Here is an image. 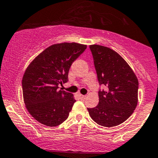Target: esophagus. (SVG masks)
I'll return each instance as SVG.
<instances>
[{
  "mask_svg": "<svg viewBox=\"0 0 158 158\" xmlns=\"http://www.w3.org/2000/svg\"><path fill=\"white\" fill-rule=\"evenodd\" d=\"M79 97H80V98H81V99H82V100H84V99H85V98H86V95H82V94H79Z\"/></svg>",
  "mask_w": 158,
  "mask_h": 158,
  "instance_id": "esophagus-1",
  "label": "esophagus"
}]
</instances>
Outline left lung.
<instances>
[{
  "mask_svg": "<svg viewBox=\"0 0 158 158\" xmlns=\"http://www.w3.org/2000/svg\"><path fill=\"white\" fill-rule=\"evenodd\" d=\"M101 86L99 104L87 108L100 126L113 127L127 120L138 103L139 82L130 66L116 51L104 46H89Z\"/></svg>",
  "mask_w": 158,
  "mask_h": 158,
  "instance_id": "obj_1",
  "label": "left lung"
}]
</instances>
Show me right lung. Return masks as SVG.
<instances>
[{"instance_id":"add662e5","label":"right lung","mask_w":158,"mask_h":158,"mask_svg":"<svg viewBox=\"0 0 158 158\" xmlns=\"http://www.w3.org/2000/svg\"><path fill=\"white\" fill-rule=\"evenodd\" d=\"M86 49L77 43L54 44L29 64L23 77V94L29 114L43 125L54 127L68 118L76 102L73 94L59 90L69 81L74 61Z\"/></svg>"}]
</instances>
